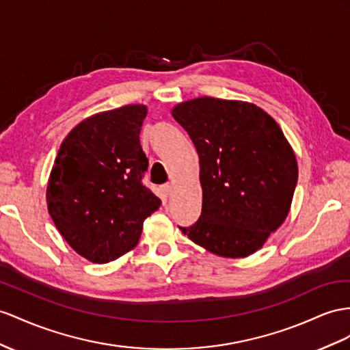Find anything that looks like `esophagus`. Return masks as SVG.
<instances>
[{"instance_id":"esophagus-1","label":"esophagus","mask_w":350,"mask_h":350,"mask_svg":"<svg viewBox=\"0 0 350 350\" xmlns=\"http://www.w3.org/2000/svg\"><path fill=\"white\" fill-rule=\"evenodd\" d=\"M161 191H163V193H164L165 196L172 195V192H173V186H172V183H164L163 186H161Z\"/></svg>"}]
</instances>
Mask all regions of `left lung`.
Instances as JSON below:
<instances>
[{
  "label": "left lung",
  "instance_id": "8db88e82",
  "mask_svg": "<svg viewBox=\"0 0 350 350\" xmlns=\"http://www.w3.org/2000/svg\"><path fill=\"white\" fill-rule=\"evenodd\" d=\"M173 116L198 152L202 186L201 216L182 232L221 257L256 253L282 225L297 185L281 127L253 103L214 97L177 105Z\"/></svg>",
  "mask_w": 350,
  "mask_h": 350
}]
</instances>
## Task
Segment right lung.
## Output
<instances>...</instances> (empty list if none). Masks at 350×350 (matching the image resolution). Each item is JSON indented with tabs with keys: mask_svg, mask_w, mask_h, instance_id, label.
I'll list each match as a JSON object with an SVG mask.
<instances>
[{
	"mask_svg": "<svg viewBox=\"0 0 350 350\" xmlns=\"http://www.w3.org/2000/svg\"><path fill=\"white\" fill-rule=\"evenodd\" d=\"M148 109L127 105L79 122L62 142L47 186L49 213L75 252L107 263L137 245L161 200L143 185L139 134Z\"/></svg>",
	"mask_w": 350,
	"mask_h": 350,
	"instance_id": "add662e5",
	"label": "right lung"
}]
</instances>
